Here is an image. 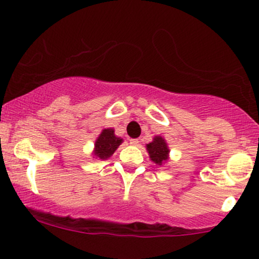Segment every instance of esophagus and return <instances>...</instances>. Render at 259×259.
Segmentation results:
<instances>
[{
	"instance_id": "esophagus-1",
	"label": "esophagus",
	"mask_w": 259,
	"mask_h": 259,
	"mask_svg": "<svg viewBox=\"0 0 259 259\" xmlns=\"http://www.w3.org/2000/svg\"><path fill=\"white\" fill-rule=\"evenodd\" d=\"M129 141H130V145H133V146H138L139 142H140L138 139H130Z\"/></svg>"
}]
</instances>
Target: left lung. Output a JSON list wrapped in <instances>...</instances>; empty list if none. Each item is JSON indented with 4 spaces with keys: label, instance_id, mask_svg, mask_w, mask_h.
<instances>
[{
    "label": "left lung",
    "instance_id": "left-lung-1",
    "mask_svg": "<svg viewBox=\"0 0 259 259\" xmlns=\"http://www.w3.org/2000/svg\"><path fill=\"white\" fill-rule=\"evenodd\" d=\"M146 150L148 156H150V159L153 163H156L157 165H163L169 160L170 150H169L167 141L162 136H154L152 141L146 145Z\"/></svg>",
    "mask_w": 259,
    "mask_h": 259
}]
</instances>
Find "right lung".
Segmentation results:
<instances>
[{
	"mask_svg": "<svg viewBox=\"0 0 259 259\" xmlns=\"http://www.w3.org/2000/svg\"><path fill=\"white\" fill-rule=\"evenodd\" d=\"M121 142H123V139L115 136L114 129L107 127L101 132L99 138L95 141V147L91 154L96 159H108L115 152V150L120 146Z\"/></svg>",
	"mask_w": 259,
	"mask_h": 259,
	"instance_id": "obj_1",
	"label": "right lung"
}]
</instances>
